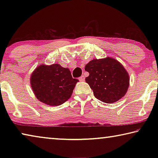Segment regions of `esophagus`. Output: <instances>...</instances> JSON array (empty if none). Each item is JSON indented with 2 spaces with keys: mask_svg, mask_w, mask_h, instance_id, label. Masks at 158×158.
Listing matches in <instances>:
<instances>
[{
  "mask_svg": "<svg viewBox=\"0 0 158 158\" xmlns=\"http://www.w3.org/2000/svg\"><path fill=\"white\" fill-rule=\"evenodd\" d=\"M79 81H84V79H85V77L84 76V75H82L81 77H79Z\"/></svg>",
  "mask_w": 158,
  "mask_h": 158,
  "instance_id": "34e87169",
  "label": "esophagus"
}]
</instances>
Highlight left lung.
<instances>
[{
    "instance_id": "8db88e82",
    "label": "left lung",
    "mask_w": 158,
    "mask_h": 158,
    "mask_svg": "<svg viewBox=\"0 0 158 158\" xmlns=\"http://www.w3.org/2000/svg\"><path fill=\"white\" fill-rule=\"evenodd\" d=\"M89 73L85 82L95 97L103 102L114 103L125 95L130 78L121 63L111 58L93 59L85 67Z\"/></svg>"
}]
</instances>
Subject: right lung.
Wrapping results in <instances>:
<instances>
[{"label":"right lung","mask_w":158,"mask_h":158,"mask_svg":"<svg viewBox=\"0 0 158 158\" xmlns=\"http://www.w3.org/2000/svg\"><path fill=\"white\" fill-rule=\"evenodd\" d=\"M79 80L73 78L69 69L58 64L36 68L31 77V84L38 100L51 106H58L70 98Z\"/></svg>","instance_id":"obj_1"}]
</instances>
